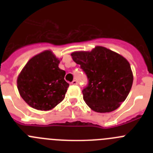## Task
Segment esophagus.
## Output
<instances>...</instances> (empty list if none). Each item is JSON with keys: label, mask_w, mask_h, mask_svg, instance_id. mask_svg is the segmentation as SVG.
Segmentation results:
<instances>
[{"label": "esophagus", "mask_w": 153, "mask_h": 153, "mask_svg": "<svg viewBox=\"0 0 153 153\" xmlns=\"http://www.w3.org/2000/svg\"><path fill=\"white\" fill-rule=\"evenodd\" d=\"M71 84H72V85H76V84H77V82H76V80H75V79H74V80H73V82H71Z\"/></svg>", "instance_id": "esophagus-1"}]
</instances>
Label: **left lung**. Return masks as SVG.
<instances>
[{"instance_id": "obj_1", "label": "left lung", "mask_w": 153, "mask_h": 153, "mask_svg": "<svg viewBox=\"0 0 153 153\" xmlns=\"http://www.w3.org/2000/svg\"><path fill=\"white\" fill-rule=\"evenodd\" d=\"M71 56L88 77V86L83 90L87 106L102 113L118 109L129 95L133 82L129 61L101 46L91 51H75Z\"/></svg>"}]
</instances>
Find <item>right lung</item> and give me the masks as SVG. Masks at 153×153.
<instances>
[{
    "mask_svg": "<svg viewBox=\"0 0 153 153\" xmlns=\"http://www.w3.org/2000/svg\"><path fill=\"white\" fill-rule=\"evenodd\" d=\"M60 60L51 51H44L28 60L19 74L17 89L22 99L33 109L51 110L65 97L69 83Z\"/></svg>",
    "mask_w": 153,
    "mask_h": 153,
    "instance_id": "obj_1",
    "label": "right lung"
}]
</instances>
